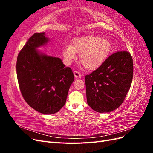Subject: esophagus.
<instances>
[{
  "label": "esophagus",
  "instance_id": "34e87169",
  "mask_svg": "<svg viewBox=\"0 0 153 153\" xmlns=\"http://www.w3.org/2000/svg\"><path fill=\"white\" fill-rule=\"evenodd\" d=\"M73 73H74V76H75V78H81L82 77L81 73L78 71L75 70L73 71Z\"/></svg>",
  "mask_w": 153,
  "mask_h": 153
}]
</instances>
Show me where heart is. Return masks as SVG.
I'll return each mask as SVG.
<instances>
[{
	"mask_svg": "<svg viewBox=\"0 0 153 153\" xmlns=\"http://www.w3.org/2000/svg\"><path fill=\"white\" fill-rule=\"evenodd\" d=\"M110 41L106 38L88 35L73 39L71 45L64 47L62 53L68 62L80 55V62L88 70H95L108 57L111 51Z\"/></svg>",
	"mask_w": 153,
	"mask_h": 153,
	"instance_id": "obj_1",
	"label": "heart"
}]
</instances>
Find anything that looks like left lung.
Here are the masks:
<instances>
[{"label": "left lung", "mask_w": 153, "mask_h": 153, "mask_svg": "<svg viewBox=\"0 0 153 153\" xmlns=\"http://www.w3.org/2000/svg\"><path fill=\"white\" fill-rule=\"evenodd\" d=\"M133 74L131 55L127 51L111 55L85 77L87 104L97 112L117 108L130 89Z\"/></svg>", "instance_id": "1"}]
</instances>
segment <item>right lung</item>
Segmentation results:
<instances>
[{
  "mask_svg": "<svg viewBox=\"0 0 153 153\" xmlns=\"http://www.w3.org/2000/svg\"><path fill=\"white\" fill-rule=\"evenodd\" d=\"M48 41L45 32L35 33L20 50L16 61L23 98L32 108L44 114H53L61 110L74 81L71 69L66 67L61 59L37 50Z\"/></svg>",
  "mask_w": 153,
  "mask_h": 153,
  "instance_id": "1",
  "label": "right lung"
}]
</instances>
